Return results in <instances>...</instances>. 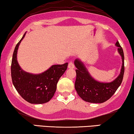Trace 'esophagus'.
Segmentation results:
<instances>
[{
    "instance_id": "34e87169",
    "label": "esophagus",
    "mask_w": 134,
    "mask_h": 134,
    "mask_svg": "<svg viewBox=\"0 0 134 134\" xmlns=\"http://www.w3.org/2000/svg\"><path fill=\"white\" fill-rule=\"evenodd\" d=\"M75 67V65L74 63H73L72 61H70L69 62V64H68V68H74Z\"/></svg>"
}]
</instances>
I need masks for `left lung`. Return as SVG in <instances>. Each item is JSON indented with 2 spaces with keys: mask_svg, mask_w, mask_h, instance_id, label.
I'll return each mask as SVG.
<instances>
[{
  "mask_svg": "<svg viewBox=\"0 0 134 134\" xmlns=\"http://www.w3.org/2000/svg\"><path fill=\"white\" fill-rule=\"evenodd\" d=\"M118 51L122 57V67L120 74L110 83H100L91 77L83 64L76 59L74 65L77 68L75 88L80 98L91 103H102L109 99L116 92L122 81L124 72V57L122 47L118 41L116 43Z\"/></svg>",
  "mask_w": 134,
  "mask_h": 134,
  "instance_id": "1",
  "label": "left lung"
}]
</instances>
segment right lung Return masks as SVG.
I'll list each match as a JSON object with an SVG mask.
<instances>
[{"mask_svg": "<svg viewBox=\"0 0 134 134\" xmlns=\"http://www.w3.org/2000/svg\"><path fill=\"white\" fill-rule=\"evenodd\" d=\"M24 35L14 48L11 65L13 85L18 93L31 104H44L50 100L55 92L57 84L66 70L68 63L53 65L46 71L34 75L23 71L17 61V51Z\"/></svg>", "mask_w": 134, "mask_h": 134, "instance_id": "right-lung-1", "label": "right lung"}]
</instances>
